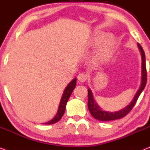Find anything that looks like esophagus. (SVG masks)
Wrapping results in <instances>:
<instances>
[{"instance_id": "esophagus-1", "label": "esophagus", "mask_w": 150, "mask_h": 150, "mask_svg": "<svg viewBox=\"0 0 150 150\" xmlns=\"http://www.w3.org/2000/svg\"><path fill=\"white\" fill-rule=\"evenodd\" d=\"M78 80H79V82L81 83H84L87 81V76H86L85 74H80L78 76Z\"/></svg>"}]
</instances>
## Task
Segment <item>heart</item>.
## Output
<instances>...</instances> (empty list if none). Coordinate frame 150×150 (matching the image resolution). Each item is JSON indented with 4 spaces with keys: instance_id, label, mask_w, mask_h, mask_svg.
Listing matches in <instances>:
<instances>
[{
    "instance_id": "heart-1",
    "label": "heart",
    "mask_w": 150,
    "mask_h": 150,
    "mask_svg": "<svg viewBox=\"0 0 150 150\" xmlns=\"http://www.w3.org/2000/svg\"><path fill=\"white\" fill-rule=\"evenodd\" d=\"M105 38V35H99L95 39V43L98 44L101 42ZM115 46V42L112 37H109L106 39L105 42L99 50L97 55L95 57V61L97 63L104 62L108 60L112 56Z\"/></svg>"
}]
</instances>
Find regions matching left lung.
Returning <instances> with one entry per match:
<instances>
[{
  "mask_svg": "<svg viewBox=\"0 0 150 150\" xmlns=\"http://www.w3.org/2000/svg\"><path fill=\"white\" fill-rule=\"evenodd\" d=\"M138 46L141 52V56H142V82H141V87L138 90V91L137 92L134 99L128 106L119 110V111L106 112L101 110L99 106L96 104L95 100L93 99L91 90L88 89V108H89V110L91 115L94 118H96V120L100 121H111L122 118L130 112L132 108L134 107L135 104H136L139 96H140L141 92L143 91V90L144 89L147 83V69L146 64H145V52L140 44H138Z\"/></svg>",
  "mask_w": 150,
  "mask_h": 150,
  "instance_id": "left-lung-1",
  "label": "left lung"
}]
</instances>
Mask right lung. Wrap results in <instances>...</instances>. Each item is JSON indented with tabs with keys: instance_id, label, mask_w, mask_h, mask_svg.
Returning a JSON list of instances; mask_svg holds the SVG:
<instances>
[{
	"instance_id": "1",
	"label": "right lung",
	"mask_w": 150,
	"mask_h": 150,
	"mask_svg": "<svg viewBox=\"0 0 150 150\" xmlns=\"http://www.w3.org/2000/svg\"><path fill=\"white\" fill-rule=\"evenodd\" d=\"M76 85V79H74L68 84V85H67L66 88L65 89L64 92H63V94L62 96V98H61L60 104H59L58 112H57L56 115H55L54 117L53 118L52 120L49 121V122L46 123H44V124H53L57 123V122H59V121L61 120L65 112V106H66L67 102L68 101L69 98L70 97L74 89L75 88Z\"/></svg>"
}]
</instances>
